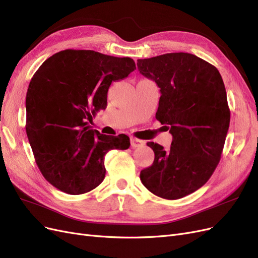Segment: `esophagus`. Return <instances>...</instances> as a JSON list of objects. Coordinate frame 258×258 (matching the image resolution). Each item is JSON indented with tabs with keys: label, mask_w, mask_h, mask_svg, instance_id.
Here are the masks:
<instances>
[{
	"label": "esophagus",
	"mask_w": 258,
	"mask_h": 258,
	"mask_svg": "<svg viewBox=\"0 0 258 258\" xmlns=\"http://www.w3.org/2000/svg\"><path fill=\"white\" fill-rule=\"evenodd\" d=\"M130 143H131V146L134 147V148L144 145V141H142V140H139V139H137L135 137H131L130 138Z\"/></svg>",
	"instance_id": "34e87169"
}]
</instances>
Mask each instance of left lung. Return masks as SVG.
I'll return each instance as SVG.
<instances>
[{
  "instance_id": "left-lung-1",
  "label": "left lung",
  "mask_w": 258,
  "mask_h": 258,
  "mask_svg": "<svg viewBox=\"0 0 258 258\" xmlns=\"http://www.w3.org/2000/svg\"><path fill=\"white\" fill-rule=\"evenodd\" d=\"M137 64L160 88L156 119L173 137L168 151L147 143L155 159L140 178L156 196L183 198L204 186L221 160L230 121L223 79L214 66L187 52L138 59Z\"/></svg>"
}]
</instances>
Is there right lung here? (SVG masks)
Returning <instances> with one entry per match:
<instances>
[{
  "label": "right lung",
  "instance_id": "right-lung-1",
  "mask_svg": "<svg viewBox=\"0 0 258 258\" xmlns=\"http://www.w3.org/2000/svg\"><path fill=\"white\" fill-rule=\"evenodd\" d=\"M135 70L128 57L66 49L34 73L26 99V131L38 169L59 190L95 189L105 176V154L129 148L127 136L101 135L89 122L106 107L111 84Z\"/></svg>",
  "mask_w": 258,
  "mask_h": 258
}]
</instances>
